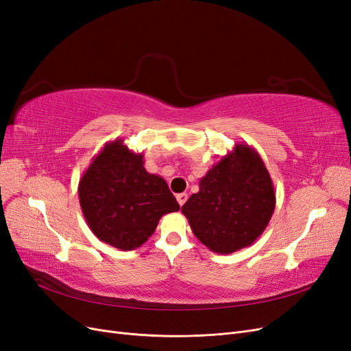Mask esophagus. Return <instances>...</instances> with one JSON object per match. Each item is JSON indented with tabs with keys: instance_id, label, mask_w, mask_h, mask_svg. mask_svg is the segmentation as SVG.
Wrapping results in <instances>:
<instances>
[{
	"instance_id": "34e87169",
	"label": "esophagus",
	"mask_w": 351,
	"mask_h": 351,
	"mask_svg": "<svg viewBox=\"0 0 351 351\" xmlns=\"http://www.w3.org/2000/svg\"><path fill=\"white\" fill-rule=\"evenodd\" d=\"M186 200H187V193H180V195H177V202H178L180 206H183V205L186 204Z\"/></svg>"
}]
</instances>
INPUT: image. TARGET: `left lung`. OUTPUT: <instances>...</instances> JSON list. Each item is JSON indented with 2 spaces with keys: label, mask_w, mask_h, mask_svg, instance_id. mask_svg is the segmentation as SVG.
Here are the masks:
<instances>
[{
  "label": "left lung",
  "mask_w": 351,
  "mask_h": 351,
  "mask_svg": "<svg viewBox=\"0 0 351 351\" xmlns=\"http://www.w3.org/2000/svg\"><path fill=\"white\" fill-rule=\"evenodd\" d=\"M274 209L275 190L268 169L258 151L243 142L200 178L199 192L182 206L197 240L221 254L256 241Z\"/></svg>",
  "instance_id": "left-lung-1"
}]
</instances>
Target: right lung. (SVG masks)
<instances>
[{
  "mask_svg": "<svg viewBox=\"0 0 351 351\" xmlns=\"http://www.w3.org/2000/svg\"><path fill=\"white\" fill-rule=\"evenodd\" d=\"M123 139L105 143L79 182V200L89 228L101 241L134 250L149 239L162 215L180 205L161 176L143 167Z\"/></svg>",
  "mask_w": 351,
  "mask_h": 351,
  "instance_id": "1",
  "label": "right lung"
}]
</instances>
